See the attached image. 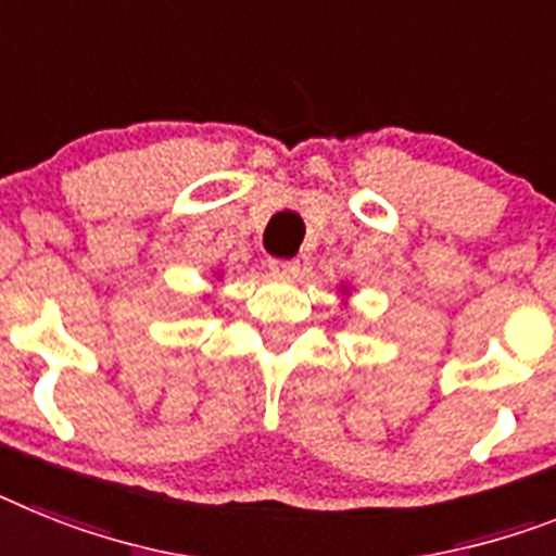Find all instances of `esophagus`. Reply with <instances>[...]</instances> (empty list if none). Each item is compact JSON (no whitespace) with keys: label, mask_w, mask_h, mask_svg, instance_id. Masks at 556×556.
Segmentation results:
<instances>
[{"label":"esophagus","mask_w":556,"mask_h":556,"mask_svg":"<svg viewBox=\"0 0 556 556\" xmlns=\"http://www.w3.org/2000/svg\"><path fill=\"white\" fill-rule=\"evenodd\" d=\"M268 268L277 274V277L293 279L300 277V260H270Z\"/></svg>","instance_id":"obj_1"}]
</instances>
